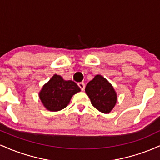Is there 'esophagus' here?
Instances as JSON below:
<instances>
[{
    "instance_id": "esophagus-1",
    "label": "esophagus",
    "mask_w": 160,
    "mask_h": 160,
    "mask_svg": "<svg viewBox=\"0 0 160 160\" xmlns=\"http://www.w3.org/2000/svg\"><path fill=\"white\" fill-rule=\"evenodd\" d=\"M78 86L82 91L84 90V89H85V83H84V82H78Z\"/></svg>"
}]
</instances>
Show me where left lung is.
Masks as SVG:
<instances>
[{
  "instance_id": "8db88e82",
  "label": "left lung",
  "mask_w": 160,
  "mask_h": 160,
  "mask_svg": "<svg viewBox=\"0 0 160 160\" xmlns=\"http://www.w3.org/2000/svg\"><path fill=\"white\" fill-rule=\"evenodd\" d=\"M85 92L92 104L104 113H109L117 103V93L113 86L101 75H96L86 86Z\"/></svg>"
}]
</instances>
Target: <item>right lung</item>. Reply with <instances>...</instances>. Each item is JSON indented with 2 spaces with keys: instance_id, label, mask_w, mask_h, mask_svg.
<instances>
[{
  "instance_id": "add662e5",
  "label": "right lung",
  "mask_w": 160,
  "mask_h": 160,
  "mask_svg": "<svg viewBox=\"0 0 160 160\" xmlns=\"http://www.w3.org/2000/svg\"><path fill=\"white\" fill-rule=\"evenodd\" d=\"M79 92L80 89L76 82L65 80L60 75L54 74L43 85L39 97L48 111H58L67 107L73 95Z\"/></svg>"
}]
</instances>
